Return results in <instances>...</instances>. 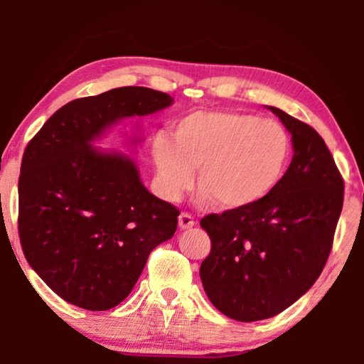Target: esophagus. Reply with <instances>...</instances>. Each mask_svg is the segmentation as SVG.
<instances>
[{"mask_svg":"<svg viewBox=\"0 0 364 364\" xmlns=\"http://www.w3.org/2000/svg\"><path fill=\"white\" fill-rule=\"evenodd\" d=\"M178 223H180L181 230H188V228H193L196 225V221L193 218V215L188 212H183L180 215V218H178Z\"/></svg>","mask_w":364,"mask_h":364,"instance_id":"1","label":"esophagus"}]
</instances>
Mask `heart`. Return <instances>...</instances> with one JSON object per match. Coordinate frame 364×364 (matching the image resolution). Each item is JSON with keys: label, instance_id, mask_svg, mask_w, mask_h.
I'll list each match as a JSON object with an SVG mask.
<instances>
[{"label": "heart", "instance_id": "obj_1", "mask_svg": "<svg viewBox=\"0 0 364 364\" xmlns=\"http://www.w3.org/2000/svg\"><path fill=\"white\" fill-rule=\"evenodd\" d=\"M151 154L159 189L175 200L194 183L202 200L223 210H241L263 200L284 175L291 139L274 122L234 112H196L157 133Z\"/></svg>", "mask_w": 364, "mask_h": 364}]
</instances>
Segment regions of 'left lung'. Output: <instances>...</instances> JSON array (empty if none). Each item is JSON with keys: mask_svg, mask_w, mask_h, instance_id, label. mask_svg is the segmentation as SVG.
Returning <instances> with one entry per match:
<instances>
[{"mask_svg": "<svg viewBox=\"0 0 364 364\" xmlns=\"http://www.w3.org/2000/svg\"><path fill=\"white\" fill-rule=\"evenodd\" d=\"M269 109L292 134L284 176L255 205L200 220L212 242L199 271L207 297L242 323L279 315L315 284L343 205V178L324 139L308 123Z\"/></svg>", "mask_w": 364, "mask_h": 364, "instance_id": "1", "label": "left lung"}]
</instances>
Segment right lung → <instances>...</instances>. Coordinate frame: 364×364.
I'll return each mask as SVG.
<instances>
[{
	"instance_id": "right-lung-1",
	"label": "right lung",
	"mask_w": 364,
	"mask_h": 364,
	"mask_svg": "<svg viewBox=\"0 0 364 364\" xmlns=\"http://www.w3.org/2000/svg\"><path fill=\"white\" fill-rule=\"evenodd\" d=\"M173 97L123 86L56 110L28 141L19 176V237L27 262L60 299L104 311L128 297L180 210L141 183L130 159L90 143L123 117Z\"/></svg>"
}]
</instances>
